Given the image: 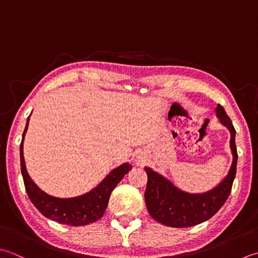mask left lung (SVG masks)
Wrapping results in <instances>:
<instances>
[{
  "label": "left lung",
  "mask_w": 258,
  "mask_h": 258,
  "mask_svg": "<svg viewBox=\"0 0 258 258\" xmlns=\"http://www.w3.org/2000/svg\"><path fill=\"white\" fill-rule=\"evenodd\" d=\"M216 114L220 122L230 131L233 164L227 177L213 190L192 195L179 190L166 178L146 167L148 181L145 191V201L150 216L158 223L176 228L190 227L212 218L227 201L232 191L238 158L235 145L236 130L232 120L220 104H217Z\"/></svg>",
  "instance_id": "obj_1"
}]
</instances>
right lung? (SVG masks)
Here are the masks:
<instances>
[{
  "instance_id": "obj_1",
  "label": "right lung",
  "mask_w": 258,
  "mask_h": 258,
  "mask_svg": "<svg viewBox=\"0 0 258 258\" xmlns=\"http://www.w3.org/2000/svg\"><path fill=\"white\" fill-rule=\"evenodd\" d=\"M29 119L30 117L26 121L22 141L20 145V158L25 190L28 192L30 201L42 215L60 224L83 226L97 222L106 212L112 190L133 167L129 164H123L115 168L104 178L103 181L100 182L90 192L83 196L68 199L52 197L42 191L31 179L28 171H26L23 156V139L26 130H28Z\"/></svg>"
}]
</instances>
